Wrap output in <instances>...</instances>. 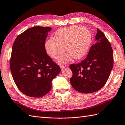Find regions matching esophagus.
<instances>
[{
	"instance_id": "1",
	"label": "esophagus",
	"mask_w": 125,
	"mask_h": 125,
	"mask_svg": "<svg viewBox=\"0 0 125 125\" xmlns=\"http://www.w3.org/2000/svg\"><path fill=\"white\" fill-rule=\"evenodd\" d=\"M60 67H61V70H63V69H64L65 68H66V66H65V65H61Z\"/></svg>"
}]
</instances>
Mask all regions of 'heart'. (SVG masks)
Listing matches in <instances>:
<instances>
[{
    "instance_id": "1",
    "label": "heart",
    "mask_w": 125,
    "mask_h": 125,
    "mask_svg": "<svg viewBox=\"0 0 125 125\" xmlns=\"http://www.w3.org/2000/svg\"><path fill=\"white\" fill-rule=\"evenodd\" d=\"M55 38H51L46 42L47 53L55 59H59L64 53L67 55L61 60L66 63L70 60V56L74 59L82 58L87 51L91 41V34L86 27L73 25L63 28L56 31Z\"/></svg>"
}]
</instances>
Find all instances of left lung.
<instances>
[{
	"label": "left lung",
	"instance_id": "left-lung-1",
	"mask_svg": "<svg viewBox=\"0 0 125 125\" xmlns=\"http://www.w3.org/2000/svg\"><path fill=\"white\" fill-rule=\"evenodd\" d=\"M95 43L87 56L78 64H72L70 83L77 91L91 93L102 88L110 76L114 65L111 43L104 34L97 29Z\"/></svg>",
	"mask_w": 125,
	"mask_h": 125
}]
</instances>
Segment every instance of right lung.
Here are the masks:
<instances>
[{"label": "right lung", "mask_w": 125, "mask_h": 125, "mask_svg": "<svg viewBox=\"0 0 125 125\" xmlns=\"http://www.w3.org/2000/svg\"><path fill=\"white\" fill-rule=\"evenodd\" d=\"M48 27H33L17 37L13 43L10 59V69L17 88L32 97L47 94L52 82L61 71L52 61L45 47Z\"/></svg>", "instance_id": "1"}]
</instances>
